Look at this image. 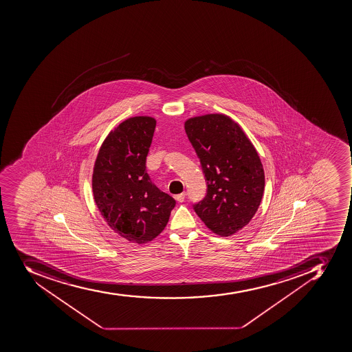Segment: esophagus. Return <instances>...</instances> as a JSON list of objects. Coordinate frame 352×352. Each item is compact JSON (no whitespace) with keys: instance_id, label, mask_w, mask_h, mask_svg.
I'll list each match as a JSON object with an SVG mask.
<instances>
[{"instance_id":"obj_1","label":"esophagus","mask_w":352,"mask_h":352,"mask_svg":"<svg viewBox=\"0 0 352 352\" xmlns=\"http://www.w3.org/2000/svg\"><path fill=\"white\" fill-rule=\"evenodd\" d=\"M185 197H186V194H185V192L175 195V199L177 200V201H179V203H183L184 200H185Z\"/></svg>"}]
</instances>
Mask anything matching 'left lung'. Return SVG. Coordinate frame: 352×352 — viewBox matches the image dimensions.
<instances>
[{
  "label": "left lung",
  "instance_id": "left-lung-1",
  "mask_svg": "<svg viewBox=\"0 0 352 352\" xmlns=\"http://www.w3.org/2000/svg\"><path fill=\"white\" fill-rule=\"evenodd\" d=\"M185 131L199 158L206 195L194 210L212 232L229 236L257 212L265 188L263 164L250 140L225 115L190 118Z\"/></svg>",
  "mask_w": 352,
  "mask_h": 352
}]
</instances>
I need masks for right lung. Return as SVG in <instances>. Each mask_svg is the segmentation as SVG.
Wrapping results in <instances>:
<instances>
[{
    "instance_id": "right-lung-1",
    "label": "right lung",
    "mask_w": 352,
    "mask_h": 352,
    "mask_svg": "<svg viewBox=\"0 0 352 352\" xmlns=\"http://www.w3.org/2000/svg\"><path fill=\"white\" fill-rule=\"evenodd\" d=\"M155 127L156 120L147 116L126 120L109 133L95 162V203L109 226L132 243H147L163 232L176 205L146 169Z\"/></svg>"
}]
</instances>
